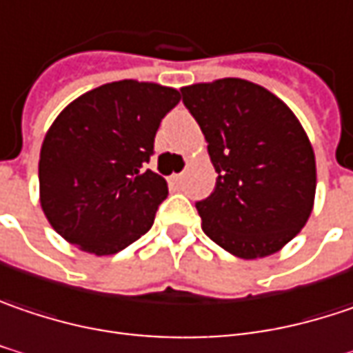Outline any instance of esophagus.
I'll list each match as a JSON object with an SVG mask.
<instances>
[{"label": "esophagus", "instance_id": "34e87169", "mask_svg": "<svg viewBox=\"0 0 353 353\" xmlns=\"http://www.w3.org/2000/svg\"><path fill=\"white\" fill-rule=\"evenodd\" d=\"M181 179H183L181 174H174V176H170V183H172V185H179V183H181Z\"/></svg>", "mask_w": 353, "mask_h": 353}]
</instances>
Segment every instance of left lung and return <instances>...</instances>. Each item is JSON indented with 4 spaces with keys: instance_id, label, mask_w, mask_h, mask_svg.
Returning <instances> with one entry per match:
<instances>
[{
    "instance_id": "8db88e82",
    "label": "left lung",
    "mask_w": 353,
    "mask_h": 353,
    "mask_svg": "<svg viewBox=\"0 0 353 353\" xmlns=\"http://www.w3.org/2000/svg\"><path fill=\"white\" fill-rule=\"evenodd\" d=\"M218 172L197 201L201 230L241 259L272 256L314 210L316 156L300 119L258 83L223 77L179 90Z\"/></svg>"
}]
</instances>
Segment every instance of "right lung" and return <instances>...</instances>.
<instances>
[{"mask_svg": "<svg viewBox=\"0 0 353 353\" xmlns=\"http://www.w3.org/2000/svg\"><path fill=\"white\" fill-rule=\"evenodd\" d=\"M174 88L112 81L79 95L55 117L39 154V201L52 228L95 256L139 239L168 197V181L143 170Z\"/></svg>", "mask_w": 353, "mask_h": 353, "instance_id": "obj_1", "label": "right lung"}]
</instances>
